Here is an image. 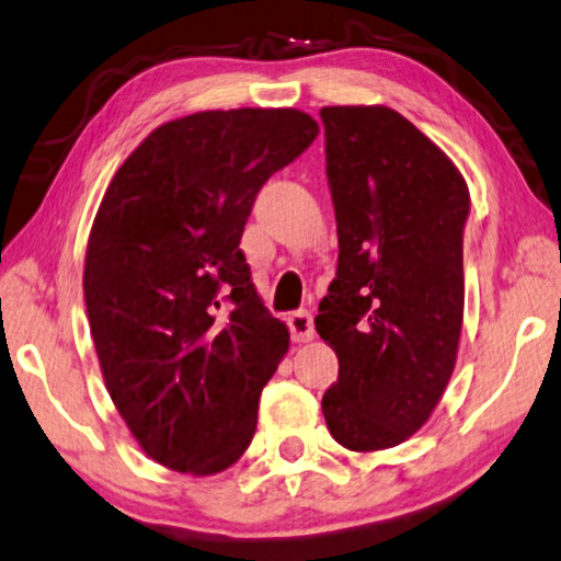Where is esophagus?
I'll use <instances>...</instances> for the list:
<instances>
[{"mask_svg":"<svg viewBox=\"0 0 561 561\" xmlns=\"http://www.w3.org/2000/svg\"><path fill=\"white\" fill-rule=\"evenodd\" d=\"M289 333H291V341L295 343H307L314 337V322H312V314L307 310H299L295 314H289Z\"/></svg>","mask_w":561,"mask_h":561,"instance_id":"1","label":"esophagus"}]
</instances>
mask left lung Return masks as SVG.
Segmentation results:
<instances>
[{"label": "left lung", "instance_id": "obj_1", "mask_svg": "<svg viewBox=\"0 0 561 561\" xmlns=\"http://www.w3.org/2000/svg\"><path fill=\"white\" fill-rule=\"evenodd\" d=\"M337 274L314 328L337 356L322 414L353 453L397 447L439 404L460 345L470 191L389 106H325Z\"/></svg>", "mask_w": 561, "mask_h": 561}]
</instances>
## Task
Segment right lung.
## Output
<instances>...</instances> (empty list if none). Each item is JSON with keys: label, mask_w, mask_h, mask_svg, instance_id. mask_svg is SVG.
I'll use <instances>...</instances> for the list:
<instances>
[{"label": "right lung", "mask_w": 561, "mask_h": 561, "mask_svg": "<svg viewBox=\"0 0 561 561\" xmlns=\"http://www.w3.org/2000/svg\"><path fill=\"white\" fill-rule=\"evenodd\" d=\"M318 131L299 108L180 116L106 187L85 310L108 397L164 468L216 476L251 445L289 330L266 312L239 243L256 193Z\"/></svg>", "instance_id": "obj_1"}]
</instances>
